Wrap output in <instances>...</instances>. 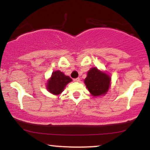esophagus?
<instances>
[{
	"mask_svg": "<svg viewBox=\"0 0 150 150\" xmlns=\"http://www.w3.org/2000/svg\"><path fill=\"white\" fill-rule=\"evenodd\" d=\"M73 80L75 81V82H80V77H77V78L74 79Z\"/></svg>",
	"mask_w": 150,
	"mask_h": 150,
	"instance_id": "34e87169",
	"label": "esophagus"
}]
</instances>
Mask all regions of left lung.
I'll return each mask as SVG.
<instances>
[{"mask_svg":"<svg viewBox=\"0 0 150 150\" xmlns=\"http://www.w3.org/2000/svg\"><path fill=\"white\" fill-rule=\"evenodd\" d=\"M110 77L106 73L93 68L89 70L85 80L86 87L94 97L105 94L110 86Z\"/></svg>","mask_w":150,"mask_h":150,"instance_id":"1","label":"left lung"}]
</instances>
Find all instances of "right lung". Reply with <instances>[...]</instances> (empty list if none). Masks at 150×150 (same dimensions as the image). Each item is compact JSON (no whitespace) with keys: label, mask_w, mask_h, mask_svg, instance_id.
Wrapping results in <instances>:
<instances>
[{"label":"right lung","mask_w":150,"mask_h":150,"mask_svg":"<svg viewBox=\"0 0 150 150\" xmlns=\"http://www.w3.org/2000/svg\"><path fill=\"white\" fill-rule=\"evenodd\" d=\"M69 76H65L60 70H56L52 73V76L47 84V89L53 94H59L63 92L68 83L71 82Z\"/></svg>","instance_id":"add662e5"}]
</instances>
